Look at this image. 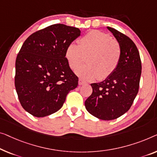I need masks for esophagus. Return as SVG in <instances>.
I'll return each instance as SVG.
<instances>
[{"label": "esophagus", "mask_w": 157, "mask_h": 157, "mask_svg": "<svg viewBox=\"0 0 157 157\" xmlns=\"http://www.w3.org/2000/svg\"><path fill=\"white\" fill-rule=\"evenodd\" d=\"M78 83H79V85H83L84 84H85V82H84L82 79H79L78 81Z\"/></svg>", "instance_id": "obj_1"}]
</instances>
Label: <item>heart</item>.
<instances>
[{
	"label": "heart",
	"instance_id": "b5f03b06",
	"mask_svg": "<svg viewBox=\"0 0 157 157\" xmlns=\"http://www.w3.org/2000/svg\"><path fill=\"white\" fill-rule=\"evenodd\" d=\"M79 44H69L65 55L72 70L78 67L88 56V63L75 71L77 75L82 79L92 81L98 78L104 80L118 68L122 56L121 47L108 34L92 30L81 37Z\"/></svg>",
	"mask_w": 157,
	"mask_h": 157
}]
</instances>
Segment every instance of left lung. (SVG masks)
<instances>
[{
	"label": "left lung",
	"instance_id": "8db88e82",
	"mask_svg": "<svg viewBox=\"0 0 157 157\" xmlns=\"http://www.w3.org/2000/svg\"><path fill=\"white\" fill-rule=\"evenodd\" d=\"M122 51L118 68L105 80L92 83V94L85 102L86 109L104 121L118 118L132 106L139 90L142 64L136 45L129 37L107 27Z\"/></svg>",
	"mask_w": 157,
	"mask_h": 157
}]
</instances>
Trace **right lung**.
I'll return each instance as SVG.
<instances>
[{"label": "right lung", "instance_id": "right-lung-1", "mask_svg": "<svg viewBox=\"0 0 157 157\" xmlns=\"http://www.w3.org/2000/svg\"><path fill=\"white\" fill-rule=\"evenodd\" d=\"M77 27L56 24L39 30L22 44L15 61V86L25 111L35 117L58 111L78 78L67 63V46L80 36Z\"/></svg>", "mask_w": 157, "mask_h": 157}]
</instances>
